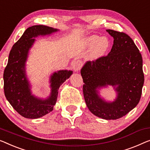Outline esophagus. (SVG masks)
Wrapping results in <instances>:
<instances>
[{
	"mask_svg": "<svg viewBox=\"0 0 150 150\" xmlns=\"http://www.w3.org/2000/svg\"><path fill=\"white\" fill-rule=\"evenodd\" d=\"M72 66L74 71H75V72H78L81 68L82 62L80 60H77V61L73 62Z\"/></svg>",
	"mask_w": 150,
	"mask_h": 150,
	"instance_id": "esophagus-1",
	"label": "esophagus"
}]
</instances>
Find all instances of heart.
Returning a JSON list of instances; mask_svg holds the SVG:
<instances>
[{
    "label": "heart",
    "instance_id": "b5f03b06",
    "mask_svg": "<svg viewBox=\"0 0 150 150\" xmlns=\"http://www.w3.org/2000/svg\"><path fill=\"white\" fill-rule=\"evenodd\" d=\"M97 42L98 43L96 46L95 52L97 54L101 55L108 50L110 43H109L108 40L106 38H100V40L98 37H93L91 38V44L92 45H94Z\"/></svg>",
    "mask_w": 150,
    "mask_h": 150
}]
</instances>
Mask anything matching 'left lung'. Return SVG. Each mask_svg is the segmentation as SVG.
Here are the masks:
<instances>
[{"instance_id": "left-lung-1", "label": "left lung", "mask_w": 150, "mask_h": 150, "mask_svg": "<svg viewBox=\"0 0 150 150\" xmlns=\"http://www.w3.org/2000/svg\"><path fill=\"white\" fill-rule=\"evenodd\" d=\"M106 32L114 38L111 51L95 61H87L81 69L83 92L87 106L99 118L116 120L139 103L144 83L143 60L133 40L122 32ZM113 87L117 97L107 101L99 95L102 88Z\"/></svg>"}]
</instances>
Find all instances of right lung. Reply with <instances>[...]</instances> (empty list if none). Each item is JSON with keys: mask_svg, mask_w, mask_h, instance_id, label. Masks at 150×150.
<instances>
[{"mask_svg": "<svg viewBox=\"0 0 150 150\" xmlns=\"http://www.w3.org/2000/svg\"><path fill=\"white\" fill-rule=\"evenodd\" d=\"M59 30L46 25H33L25 31L11 48L4 71V91L6 100L22 117L35 119L53 110L59 89L73 74L72 71L60 70L50 77V94L44 99L32 94V86L26 74L25 63L35 38L50 35Z\"/></svg>", "mask_w": 150, "mask_h": 150, "instance_id": "right-lung-1", "label": "right lung"}]
</instances>
